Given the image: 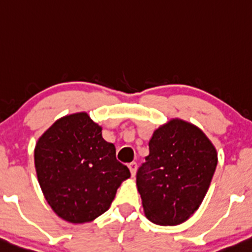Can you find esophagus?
Instances as JSON below:
<instances>
[{
    "label": "esophagus",
    "mask_w": 252,
    "mask_h": 252,
    "mask_svg": "<svg viewBox=\"0 0 252 252\" xmlns=\"http://www.w3.org/2000/svg\"><path fill=\"white\" fill-rule=\"evenodd\" d=\"M129 169H130V172H131V176H135L136 175V170H137V163H136V162L130 163Z\"/></svg>",
    "instance_id": "34e87169"
}]
</instances>
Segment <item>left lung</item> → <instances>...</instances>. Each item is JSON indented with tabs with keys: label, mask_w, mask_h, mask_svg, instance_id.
Here are the masks:
<instances>
[{
	"label": "left lung",
	"mask_w": 252,
	"mask_h": 252,
	"mask_svg": "<svg viewBox=\"0 0 252 252\" xmlns=\"http://www.w3.org/2000/svg\"><path fill=\"white\" fill-rule=\"evenodd\" d=\"M216 165V149L197 126L172 120L155 130L136 174L148 220L158 225L186 222L201 205Z\"/></svg>",
	"instance_id": "obj_1"
}]
</instances>
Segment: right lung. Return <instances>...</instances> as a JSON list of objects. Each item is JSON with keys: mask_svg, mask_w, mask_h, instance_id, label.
Returning <instances> with one entry per match:
<instances>
[{"mask_svg": "<svg viewBox=\"0 0 252 252\" xmlns=\"http://www.w3.org/2000/svg\"><path fill=\"white\" fill-rule=\"evenodd\" d=\"M35 168L51 209L75 224L105 213L130 177L128 166L116 159L115 145L86 113L60 118L39 137Z\"/></svg>", "mask_w": 252, "mask_h": 252, "instance_id": "1", "label": "right lung"}]
</instances>
